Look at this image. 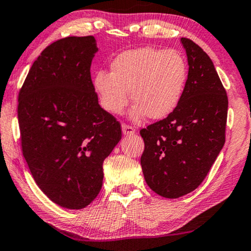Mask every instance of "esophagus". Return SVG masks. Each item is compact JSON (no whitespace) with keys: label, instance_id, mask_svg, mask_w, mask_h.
Returning <instances> with one entry per match:
<instances>
[{"label":"esophagus","instance_id":"obj_1","mask_svg":"<svg viewBox=\"0 0 251 251\" xmlns=\"http://www.w3.org/2000/svg\"><path fill=\"white\" fill-rule=\"evenodd\" d=\"M122 132L125 136H131L135 135L136 130L128 125H122Z\"/></svg>","mask_w":251,"mask_h":251}]
</instances>
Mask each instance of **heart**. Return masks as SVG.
Listing matches in <instances>:
<instances>
[{"label":"heart","mask_w":251,"mask_h":251,"mask_svg":"<svg viewBox=\"0 0 251 251\" xmlns=\"http://www.w3.org/2000/svg\"><path fill=\"white\" fill-rule=\"evenodd\" d=\"M187 81V63L175 50L152 47L120 53L111 64V73L97 72L94 87L100 104L112 114H122L131 99L130 116L162 120L177 107Z\"/></svg>","instance_id":"1"}]
</instances>
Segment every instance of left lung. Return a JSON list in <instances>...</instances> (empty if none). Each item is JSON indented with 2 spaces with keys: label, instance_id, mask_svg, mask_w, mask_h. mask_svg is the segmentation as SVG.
Instances as JSON below:
<instances>
[{
  "label": "left lung",
  "instance_id": "obj_1",
  "mask_svg": "<svg viewBox=\"0 0 251 251\" xmlns=\"http://www.w3.org/2000/svg\"><path fill=\"white\" fill-rule=\"evenodd\" d=\"M188 75L175 111L140 130V164L147 185L163 198L191 193L207 176L225 144L227 95L207 53L181 37Z\"/></svg>",
  "mask_w": 251,
  "mask_h": 251
}]
</instances>
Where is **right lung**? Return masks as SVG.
I'll return each instance as SVG.
<instances>
[{
  "mask_svg": "<svg viewBox=\"0 0 251 251\" xmlns=\"http://www.w3.org/2000/svg\"><path fill=\"white\" fill-rule=\"evenodd\" d=\"M94 36H70L44 49L18 96L23 155L40 190L54 203L82 209L102 185V162L121 126L98 104L90 67Z\"/></svg>",
  "mask_w": 251,
  "mask_h": 251,
  "instance_id": "right-lung-1",
  "label": "right lung"
}]
</instances>
